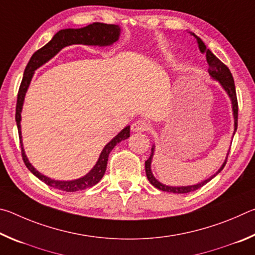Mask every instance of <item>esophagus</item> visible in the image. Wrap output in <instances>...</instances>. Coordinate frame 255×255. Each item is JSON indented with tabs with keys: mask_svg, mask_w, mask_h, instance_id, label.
<instances>
[{
	"mask_svg": "<svg viewBox=\"0 0 255 255\" xmlns=\"http://www.w3.org/2000/svg\"><path fill=\"white\" fill-rule=\"evenodd\" d=\"M149 129V124L146 123L145 120H137V122L131 125V130L135 132H141L146 131Z\"/></svg>",
	"mask_w": 255,
	"mask_h": 255,
	"instance_id": "obj_1",
	"label": "esophagus"
}]
</instances>
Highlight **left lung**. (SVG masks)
<instances>
[{"instance_id":"1","label":"left lung","mask_w":255,"mask_h":255,"mask_svg":"<svg viewBox=\"0 0 255 255\" xmlns=\"http://www.w3.org/2000/svg\"><path fill=\"white\" fill-rule=\"evenodd\" d=\"M191 34L197 39L198 46H199V49L202 54H206V59L207 63H208L209 68H208V73L210 77L215 81H218L219 84L222 85V88L225 90V92L227 93L228 98L231 99L232 102V110H233V116H234V132H233V136L235 135V131L237 129V115H239V106H237V98H236V90H235V83H234V79H233V75L231 71L228 70V67L225 65V64L222 63L216 56L211 53L209 49H207L206 45L204 44L199 37H197L195 33ZM154 152H155V146H152V153H150V156L148 157L147 161L145 162V171H146V176H147L148 181L150 182V184H153L155 188H157L158 190H162V191H166V192H172V193H188V192H192L196 191L199 188H201L202 185H205L206 183H208L211 179H214L216 175H217L219 172H221L224 166H225L226 161H227V156L230 150L226 155V159L224 161L223 165L219 167V170L216 172L214 175H211L210 178H208L205 181H202L200 183L193 184V185H185V187H172V185H166L159 182L158 180H156V178L153 175L152 173V164L153 161V156H154Z\"/></svg>"}]
</instances>
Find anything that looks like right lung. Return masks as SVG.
Listing matches in <instances>:
<instances>
[{"mask_svg":"<svg viewBox=\"0 0 255 255\" xmlns=\"http://www.w3.org/2000/svg\"><path fill=\"white\" fill-rule=\"evenodd\" d=\"M120 29L117 24H107V23H100L94 22L92 24L86 25V27L80 28V29H63L55 34L51 38V40L46 44L42 48L37 50L31 58H30L29 63L25 66V70L23 73L22 82H21L19 93H18V100H16V110H15V122L16 126H18L19 131V138L21 144V154H22L23 162L25 166L28 167L29 171L31 172L33 175H36L38 179L42 182L49 185L51 188L62 190V191L66 192H75L80 191V190H84L88 188H91L96 185L99 181L102 179L105 175V172L107 170V163L109 154L116 145L120 143L122 140L127 139L130 136V126L125 127L122 131H120L117 136H115L108 143L105 148L99 156L96 165L92 167V170L86 173L84 176L80 179L71 180V181H60V180H54L50 179L48 176L41 174L39 171H37L32 166V164L29 162V159L25 155L23 144H22V135H21V112H22V107L24 102L25 93L28 91V88L31 82L32 76L34 74V71L37 68L44 65L47 62L57 55L60 50L65 48L67 46L71 45H86V46H111L114 42L119 39Z\"/></svg>","mask_w":255,"mask_h":255,"instance_id":"add662e5","label":"right lung"}]
</instances>
